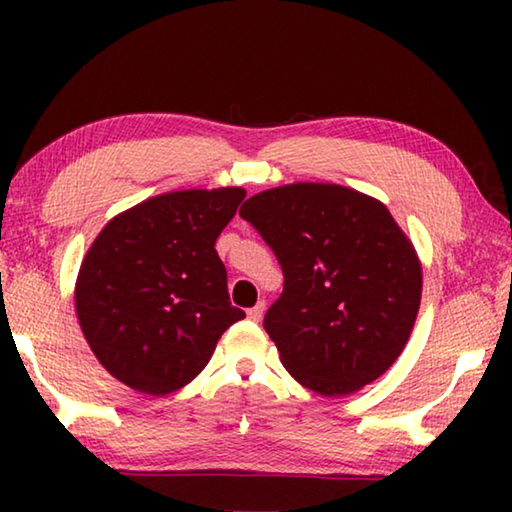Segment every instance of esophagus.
<instances>
[{
    "label": "esophagus",
    "instance_id": "34e87169",
    "mask_svg": "<svg viewBox=\"0 0 512 512\" xmlns=\"http://www.w3.org/2000/svg\"><path fill=\"white\" fill-rule=\"evenodd\" d=\"M264 309H266L264 302H257L253 309H248V318L253 320V323H259V320H262V316H264Z\"/></svg>",
    "mask_w": 512,
    "mask_h": 512
}]
</instances>
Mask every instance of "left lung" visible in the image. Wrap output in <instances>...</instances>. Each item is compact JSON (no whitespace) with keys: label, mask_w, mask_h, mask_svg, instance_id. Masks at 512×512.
Returning a JSON list of instances; mask_svg holds the SVG:
<instances>
[{"label":"left lung","mask_w":512,"mask_h":512,"mask_svg":"<svg viewBox=\"0 0 512 512\" xmlns=\"http://www.w3.org/2000/svg\"><path fill=\"white\" fill-rule=\"evenodd\" d=\"M284 273L264 316L282 366L323 397L357 393L400 357L422 296V264L388 207L357 189L293 183L241 205Z\"/></svg>","instance_id":"obj_1"}]
</instances>
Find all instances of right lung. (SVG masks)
<instances>
[{
    "mask_svg": "<svg viewBox=\"0 0 512 512\" xmlns=\"http://www.w3.org/2000/svg\"><path fill=\"white\" fill-rule=\"evenodd\" d=\"M246 189H183L117 214L92 241L74 302L94 357L121 384L169 395L246 314L230 305L216 237Z\"/></svg>",
    "mask_w": 512,
    "mask_h": 512,
    "instance_id": "1",
    "label": "right lung"
}]
</instances>
